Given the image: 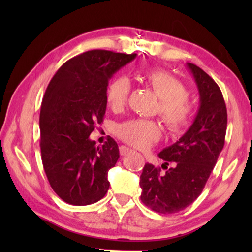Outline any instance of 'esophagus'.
<instances>
[{"instance_id": "1", "label": "esophagus", "mask_w": 252, "mask_h": 252, "mask_svg": "<svg viewBox=\"0 0 252 252\" xmlns=\"http://www.w3.org/2000/svg\"><path fill=\"white\" fill-rule=\"evenodd\" d=\"M130 151H131L130 148L125 147V146H121V147H120V153H121V156H126V153H129Z\"/></svg>"}]
</instances>
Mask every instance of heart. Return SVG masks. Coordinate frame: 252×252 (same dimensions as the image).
Returning <instances> with one entry per match:
<instances>
[{
  "mask_svg": "<svg viewBox=\"0 0 252 252\" xmlns=\"http://www.w3.org/2000/svg\"><path fill=\"white\" fill-rule=\"evenodd\" d=\"M143 79L160 97L159 113L170 130L181 131L193 119L194 106L188 96L186 85L176 76L163 70H148ZM131 83L126 76H119L106 89V101L114 111L121 110L129 99ZM117 134L123 141L139 149H147L159 140L160 126L147 119H131L117 127Z\"/></svg>",
  "mask_w": 252,
  "mask_h": 252,
  "instance_id": "1",
  "label": "heart"
}]
</instances>
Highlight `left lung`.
Wrapping results in <instances>:
<instances>
[{"mask_svg": "<svg viewBox=\"0 0 252 252\" xmlns=\"http://www.w3.org/2000/svg\"><path fill=\"white\" fill-rule=\"evenodd\" d=\"M200 94L192 126L178 141L159 153L160 168L146 163L140 176L141 201L158 213L171 215L190 206L200 194L224 146L227 106L218 84L193 63H188ZM169 163L173 167H166Z\"/></svg>", "mask_w": 252, "mask_h": 252, "instance_id": "left-lung-1", "label": "left lung"}]
</instances>
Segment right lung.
I'll list each match as a JSON object with an SVG mask.
<instances>
[{"label":"right lung","instance_id":"add662e5","mask_svg":"<svg viewBox=\"0 0 252 252\" xmlns=\"http://www.w3.org/2000/svg\"><path fill=\"white\" fill-rule=\"evenodd\" d=\"M135 57L87 51L67 60L46 88L40 112L42 163L50 186L66 203L87 206L108 192L119 147L112 138L95 147L89 135L103 122L111 76Z\"/></svg>","mask_w":252,"mask_h":252}]
</instances>
